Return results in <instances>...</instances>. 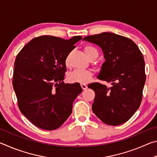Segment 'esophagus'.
I'll return each instance as SVG.
<instances>
[{"instance_id":"1","label":"esophagus","mask_w":157,"mask_h":157,"mask_svg":"<svg viewBox=\"0 0 157 157\" xmlns=\"http://www.w3.org/2000/svg\"><path fill=\"white\" fill-rule=\"evenodd\" d=\"M81 87L82 89L83 90H86L87 89V86L86 84H81Z\"/></svg>"}]
</instances>
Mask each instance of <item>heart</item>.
<instances>
[{
	"instance_id": "heart-1",
	"label": "heart",
	"mask_w": 157,
	"mask_h": 157,
	"mask_svg": "<svg viewBox=\"0 0 157 157\" xmlns=\"http://www.w3.org/2000/svg\"><path fill=\"white\" fill-rule=\"evenodd\" d=\"M84 52L91 60L95 59L98 56V52L95 48L90 46H85L83 48ZM66 66H69L68 57L65 60ZM94 73L91 70H75L68 75V80L72 83L86 84L91 80Z\"/></svg>"
}]
</instances>
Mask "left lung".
<instances>
[{
  "instance_id": "8db88e82",
  "label": "left lung",
  "mask_w": 157,
  "mask_h": 157,
  "mask_svg": "<svg viewBox=\"0 0 157 157\" xmlns=\"http://www.w3.org/2000/svg\"><path fill=\"white\" fill-rule=\"evenodd\" d=\"M100 46L105 58L98 78L88 87L95 91L92 110L103 123L116 126L125 123L139 108L145 82V61L139 47L127 37L102 33L83 40Z\"/></svg>"
}]
</instances>
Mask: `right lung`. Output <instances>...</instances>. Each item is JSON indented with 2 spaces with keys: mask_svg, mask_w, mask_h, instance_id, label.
<instances>
[{
  "mask_svg": "<svg viewBox=\"0 0 157 157\" xmlns=\"http://www.w3.org/2000/svg\"><path fill=\"white\" fill-rule=\"evenodd\" d=\"M82 38L36 37L16 57L12 84L18 108L39 128H59L72 113L74 100L82 91L79 83L63 82L65 60Z\"/></svg>",
  "mask_w": 157,
  "mask_h": 157,
  "instance_id": "obj_1",
  "label": "right lung"
}]
</instances>
